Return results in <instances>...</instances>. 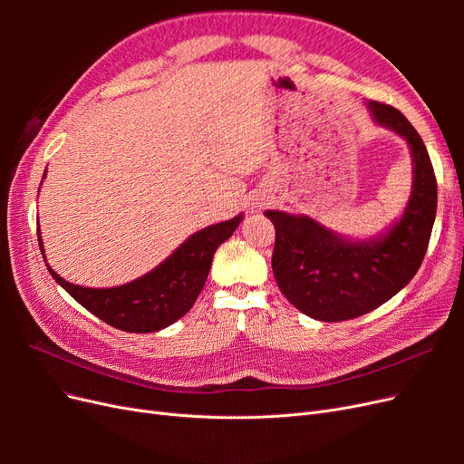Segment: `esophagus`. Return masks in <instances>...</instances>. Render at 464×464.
I'll return each instance as SVG.
<instances>
[{"instance_id":"1","label":"esophagus","mask_w":464,"mask_h":464,"mask_svg":"<svg viewBox=\"0 0 464 464\" xmlns=\"http://www.w3.org/2000/svg\"><path fill=\"white\" fill-rule=\"evenodd\" d=\"M265 203H266V199H265V195H261V198H257V199L254 201V207H256V208H261V207H263Z\"/></svg>"}]
</instances>
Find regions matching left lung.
Instances as JSON below:
<instances>
[{
  "instance_id": "8db88e82",
  "label": "left lung",
  "mask_w": 464,
  "mask_h": 464,
  "mask_svg": "<svg viewBox=\"0 0 464 464\" xmlns=\"http://www.w3.org/2000/svg\"><path fill=\"white\" fill-rule=\"evenodd\" d=\"M377 125L402 137L412 189L402 215L370 237L334 232L307 215L265 210L275 224L273 273L280 292L307 317L344 321L373 312L411 283L422 265L438 208V184L422 137L397 108L368 101Z\"/></svg>"
}]
</instances>
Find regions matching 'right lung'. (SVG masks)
Listing matches in <instances>:
<instances>
[{
	"label": "right lung",
	"mask_w": 464,
	"mask_h": 464,
	"mask_svg": "<svg viewBox=\"0 0 464 464\" xmlns=\"http://www.w3.org/2000/svg\"><path fill=\"white\" fill-rule=\"evenodd\" d=\"M44 178L46 172L42 179ZM242 220L244 215L240 213L230 220L210 224V227L191 234L152 271L131 283L111 288H89L67 283L48 265L40 228L38 244L55 283L69 292V296L77 300L85 310L121 331L154 333L172 325L191 310L205 286L217 247L228 240Z\"/></svg>",
	"instance_id": "1"
}]
</instances>
